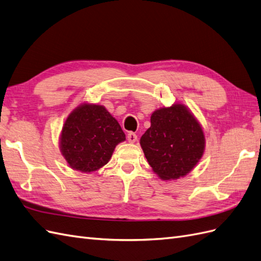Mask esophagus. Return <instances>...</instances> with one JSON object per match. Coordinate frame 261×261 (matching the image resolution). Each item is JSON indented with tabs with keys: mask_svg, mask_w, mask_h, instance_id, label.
<instances>
[{
	"mask_svg": "<svg viewBox=\"0 0 261 261\" xmlns=\"http://www.w3.org/2000/svg\"><path fill=\"white\" fill-rule=\"evenodd\" d=\"M126 138H128V141L130 143H135L137 140H138V136L136 135V133H133V132L128 133V136H126Z\"/></svg>",
	"mask_w": 261,
	"mask_h": 261,
	"instance_id": "esophagus-1",
	"label": "esophagus"
}]
</instances>
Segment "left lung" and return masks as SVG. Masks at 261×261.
<instances>
[{
  "label": "left lung",
  "mask_w": 261,
  "mask_h": 261,
  "mask_svg": "<svg viewBox=\"0 0 261 261\" xmlns=\"http://www.w3.org/2000/svg\"><path fill=\"white\" fill-rule=\"evenodd\" d=\"M140 144L160 178L176 179L190 173L202 158L205 137L202 126L184 105L158 109Z\"/></svg>",
  "instance_id": "left-lung-1"
}]
</instances>
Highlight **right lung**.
Instances as JSON below:
<instances>
[{
  "label": "right lung",
  "mask_w": 261,
  "mask_h": 261,
  "mask_svg": "<svg viewBox=\"0 0 261 261\" xmlns=\"http://www.w3.org/2000/svg\"><path fill=\"white\" fill-rule=\"evenodd\" d=\"M124 140L121 126L103 106L84 103L66 119L61 152L71 169L90 173L108 163Z\"/></svg>",
  "instance_id": "1"
}]
</instances>
